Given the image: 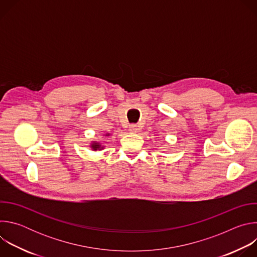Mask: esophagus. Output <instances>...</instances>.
<instances>
[{
	"instance_id": "esophagus-1",
	"label": "esophagus",
	"mask_w": 257,
	"mask_h": 257,
	"mask_svg": "<svg viewBox=\"0 0 257 257\" xmlns=\"http://www.w3.org/2000/svg\"><path fill=\"white\" fill-rule=\"evenodd\" d=\"M138 130H139V128H138V126L135 125V124H132V125L129 126V131L132 132V133H137Z\"/></svg>"
}]
</instances>
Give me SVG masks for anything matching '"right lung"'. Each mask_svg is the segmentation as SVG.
<instances>
[{
    "mask_svg": "<svg viewBox=\"0 0 257 257\" xmlns=\"http://www.w3.org/2000/svg\"><path fill=\"white\" fill-rule=\"evenodd\" d=\"M109 135H111V134H109V133H106V134H104L103 136L107 137V136H109ZM90 148H91V150H92V151L96 152V151H101V150H103V149H104V146H103L100 142L92 141V142L90 143Z\"/></svg>",
    "mask_w": 257,
    "mask_h": 257,
    "instance_id": "add662e5",
    "label": "right lung"
}]
</instances>
